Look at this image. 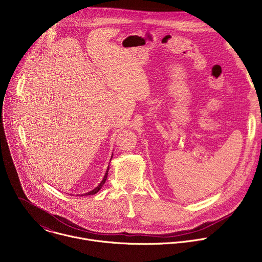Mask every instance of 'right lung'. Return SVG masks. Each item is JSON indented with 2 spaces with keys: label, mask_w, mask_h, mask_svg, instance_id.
<instances>
[{
  "label": "right lung",
  "mask_w": 262,
  "mask_h": 262,
  "mask_svg": "<svg viewBox=\"0 0 262 262\" xmlns=\"http://www.w3.org/2000/svg\"><path fill=\"white\" fill-rule=\"evenodd\" d=\"M107 173H108V168H107V170H106V172H105V175H104V177H103V179H102V181L96 186V188L93 190V191H91V192H89V193H86V194H83V195H85V196H88V195H94L95 193H97L100 189H101V186L103 185V183L105 182V180H106V177H107ZM82 195V196H83ZM81 196V195H80Z\"/></svg>",
  "instance_id": "obj_1"
}]
</instances>
